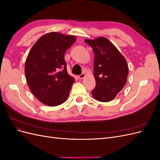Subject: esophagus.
<instances>
[{
	"instance_id": "1",
	"label": "esophagus",
	"mask_w": 160,
	"mask_h": 160,
	"mask_svg": "<svg viewBox=\"0 0 160 160\" xmlns=\"http://www.w3.org/2000/svg\"><path fill=\"white\" fill-rule=\"evenodd\" d=\"M85 76V73H84V72H83V73H81V75H79V78L80 79H83V78H84Z\"/></svg>"
}]
</instances>
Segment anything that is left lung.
I'll list each match as a JSON object with an SVG mask.
<instances>
[{
	"label": "left lung",
	"mask_w": 160,
	"mask_h": 160,
	"mask_svg": "<svg viewBox=\"0 0 160 160\" xmlns=\"http://www.w3.org/2000/svg\"><path fill=\"white\" fill-rule=\"evenodd\" d=\"M93 49L95 88L93 98L101 102L113 100L126 83L128 75L127 61L112 43L105 37L85 39Z\"/></svg>",
	"instance_id": "8db88e82"
}]
</instances>
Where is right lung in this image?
<instances>
[{"instance_id": "obj_1", "label": "right lung", "mask_w": 160, "mask_h": 160, "mask_svg": "<svg viewBox=\"0 0 160 160\" xmlns=\"http://www.w3.org/2000/svg\"><path fill=\"white\" fill-rule=\"evenodd\" d=\"M75 41L72 35L49 32L28 53L25 69L27 83L32 94L46 105L57 106L68 98L75 79L67 73L65 53Z\"/></svg>"}]
</instances>
